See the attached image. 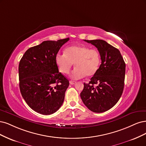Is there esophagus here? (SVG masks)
<instances>
[{"label":"esophagus","instance_id":"34e87169","mask_svg":"<svg viewBox=\"0 0 146 146\" xmlns=\"http://www.w3.org/2000/svg\"><path fill=\"white\" fill-rule=\"evenodd\" d=\"M76 81H70V84H72V85H73L75 83H76Z\"/></svg>","mask_w":146,"mask_h":146}]
</instances>
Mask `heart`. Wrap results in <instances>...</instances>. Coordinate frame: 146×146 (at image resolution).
Instances as JSON below:
<instances>
[{
  "label": "heart",
  "instance_id": "obj_1",
  "mask_svg": "<svg viewBox=\"0 0 146 146\" xmlns=\"http://www.w3.org/2000/svg\"><path fill=\"white\" fill-rule=\"evenodd\" d=\"M55 61L59 72L68 74L74 63L75 67L70 74L74 79L92 76L100 67L101 55L97 49L84 45L70 46L65 50V54H58Z\"/></svg>",
  "mask_w": 146,
  "mask_h": 146
}]
</instances>
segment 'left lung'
<instances>
[{
    "label": "left lung",
    "mask_w": 146,
    "mask_h": 146,
    "mask_svg": "<svg viewBox=\"0 0 146 146\" xmlns=\"http://www.w3.org/2000/svg\"><path fill=\"white\" fill-rule=\"evenodd\" d=\"M98 48L101 64L88 84H84L81 98L88 109L95 113L107 111L120 99L124 86L125 64L118 49L101 39L84 40ZM94 84H98L96 87Z\"/></svg>",
    "instance_id": "8db88e82"
}]
</instances>
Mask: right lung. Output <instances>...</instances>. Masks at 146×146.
Returning a JSON list of instances; mask_svg holds the SVG:
<instances>
[{"label": "right lung", "instance_id": "right-lung-1", "mask_svg": "<svg viewBox=\"0 0 146 146\" xmlns=\"http://www.w3.org/2000/svg\"><path fill=\"white\" fill-rule=\"evenodd\" d=\"M46 40L28 49L19 65V87L27 104L42 115H51L63 104L68 80L59 72L55 58L69 40Z\"/></svg>", "mask_w": 146, "mask_h": 146}]
</instances>
